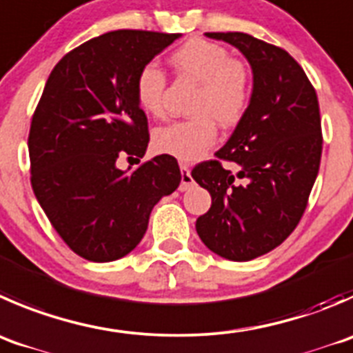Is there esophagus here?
Listing matches in <instances>:
<instances>
[{
  "mask_svg": "<svg viewBox=\"0 0 353 353\" xmlns=\"http://www.w3.org/2000/svg\"><path fill=\"white\" fill-rule=\"evenodd\" d=\"M179 167H181V184H179V190L181 191H186V190H190L191 186H193V177H191L190 167H188V163L181 162Z\"/></svg>",
  "mask_w": 353,
  "mask_h": 353,
  "instance_id": "1",
  "label": "esophagus"
}]
</instances>
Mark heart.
I'll return each instance as SVG.
<instances>
[{"label":"heart","mask_w":353,"mask_h":353,"mask_svg":"<svg viewBox=\"0 0 353 353\" xmlns=\"http://www.w3.org/2000/svg\"><path fill=\"white\" fill-rule=\"evenodd\" d=\"M169 61L179 77L196 82V91L188 107L191 117L155 129L153 146L163 155L191 162L215 143V122L229 129L245 119L253 98V74L228 48L201 37L186 41L170 53ZM165 90L167 77L155 63L139 68L134 94L146 114L163 115Z\"/></svg>","instance_id":"heart-1"}]
</instances>
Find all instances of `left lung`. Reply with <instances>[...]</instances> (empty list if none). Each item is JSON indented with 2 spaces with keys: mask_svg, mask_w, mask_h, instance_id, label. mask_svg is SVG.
<instances>
[{
  "mask_svg": "<svg viewBox=\"0 0 353 353\" xmlns=\"http://www.w3.org/2000/svg\"><path fill=\"white\" fill-rule=\"evenodd\" d=\"M207 36L245 54L253 98L215 160L191 170L212 196L196 231L214 253L245 262L281 245L305 212L323 153L319 101L303 68L283 48L243 32ZM222 161L234 163L239 174Z\"/></svg>",
  "mask_w": 353,
  "mask_h": 353,
  "instance_id": "8db88e82",
  "label": "left lung"
}]
</instances>
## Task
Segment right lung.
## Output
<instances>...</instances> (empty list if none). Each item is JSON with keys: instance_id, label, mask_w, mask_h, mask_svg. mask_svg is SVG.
I'll return each instance as SVG.
<instances>
[{"instance_id": "obj_1", "label": "right lung", "mask_w": 353, "mask_h": 353, "mask_svg": "<svg viewBox=\"0 0 353 353\" xmlns=\"http://www.w3.org/2000/svg\"><path fill=\"white\" fill-rule=\"evenodd\" d=\"M179 34L122 29L68 51L51 70L29 131L30 184L72 252L112 262L136 248L157 201L177 190L170 155L131 172L119 157L143 159L148 119L136 101L139 68Z\"/></svg>"}]
</instances>
